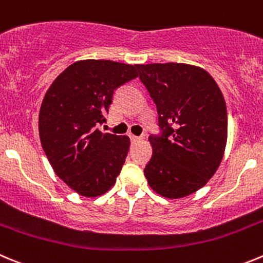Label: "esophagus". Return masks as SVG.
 <instances>
[{
  "instance_id": "1",
  "label": "esophagus",
  "mask_w": 263,
  "mask_h": 263,
  "mask_svg": "<svg viewBox=\"0 0 263 263\" xmlns=\"http://www.w3.org/2000/svg\"><path fill=\"white\" fill-rule=\"evenodd\" d=\"M129 139H131L132 143H139L140 140H143V137L141 136H135V135H129Z\"/></svg>"
}]
</instances>
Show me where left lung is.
I'll use <instances>...</instances> for the list:
<instances>
[{
	"mask_svg": "<svg viewBox=\"0 0 263 263\" xmlns=\"http://www.w3.org/2000/svg\"><path fill=\"white\" fill-rule=\"evenodd\" d=\"M157 105L162 136H149L144 168L152 190L183 198L202 188L219 167L227 144V107L212 75L187 63L136 65Z\"/></svg>",
	"mask_w": 263,
	"mask_h": 263,
	"instance_id": "left-lung-1",
	"label": "left lung"
}]
</instances>
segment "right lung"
Instances as JSON below:
<instances>
[{
  "instance_id": "right-lung-1",
  "label": "right lung",
  "mask_w": 263,
  "mask_h": 263,
  "mask_svg": "<svg viewBox=\"0 0 263 263\" xmlns=\"http://www.w3.org/2000/svg\"><path fill=\"white\" fill-rule=\"evenodd\" d=\"M139 76L136 65L83 60L55 78L39 114L41 145L58 178L84 197L115 184L129 151V137L98 129L114 90Z\"/></svg>"
}]
</instances>
